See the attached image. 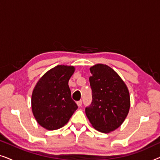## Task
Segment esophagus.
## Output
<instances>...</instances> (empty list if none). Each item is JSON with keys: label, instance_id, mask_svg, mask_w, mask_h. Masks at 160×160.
Listing matches in <instances>:
<instances>
[{"label": "esophagus", "instance_id": "34e87169", "mask_svg": "<svg viewBox=\"0 0 160 160\" xmlns=\"http://www.w3.org/2000/svg\"><path fill=\"white\" fill-rule=\"evenodd\" d=\"M76 104H77V106H78V107L82 106V100H78V101L76 102Z\"/></svg>", "mask_w": 160, "mask_h": 160}]
</instances>
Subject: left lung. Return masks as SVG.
<instances>
[{
  "instance_id": "obj_1",
  "label": "left lung",
  "mask_w": 160,
  "mask_h": 160,
  "mask_svg": "<svg viewBox=\"0 0 160 160\" xmlns=\"http://www.w3.org/2000/svg\"><path fill=\"white\" fill-rule=\"evenodd\" d=\"M89 70L92 102L85 113L95 130L111 132L122 125L129 113L130 97L128 87L108 65L96 64Z\"/></svg>"
}]
</instances>
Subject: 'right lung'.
Returning a JSON list of instances; mask_svg holds the SVG:
<instances>
[{
	"mask_svg": "<svg viewBox=\"0 0 160 160\" xmlns=\"http://www.w3.org/2000/svg\"><path fill=\"white\" fill-rule=\"evenodd\" d=\"M74 71V66L57 65L48 71L34 87L31 98L32 113L37 122L48 130L65 126L78 108L68 86Z\"/></svg>",
	"mask_w": 160,
	"mask_h": 160,
	"instance_id": "right-lung-1",
	"label": "right lung"
}]
</instances>
